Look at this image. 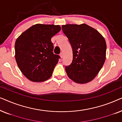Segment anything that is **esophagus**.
Returning <instances> with one entry per match:
<instances>
[{
	"label": "esophagus",
	"mask_w": 122,
	"mask_h": 122,
	"mask_svg": "<svg viewBox=\"0 0 122 122\" xmlns=\"http://www.w3.org/2000/svg\"><path fill=\"white\" fill-rule=\"evenodd\" d=\"M63 56H64V55H63V53H61V54H60V56H61V58H63Z\"/></svg>",
	"instance_id": "1"
}]
</instances>
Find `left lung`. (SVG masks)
<instances>
[{"label":"left lung","instance_id":"8db88e82","mask_svg":"<svg viewBox=\"0 0 122 122\" xmlns=\"http://www.w3.org/2000/svg\"><path fill=\"white\" fill-rule=\"evenodd\" d=\"M73 49V61L66 66L70 79L85 84L99 73L106 58L107 45L99 32L86 24H66L61 26Z\"/></svg>","mask_w":122,"mask_h":122}]
</instances>
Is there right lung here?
Masks as SVG:
<instances>
[{
    "label": "right lung",
    "instance_id": "1",
    "mask_svg": "<svg viewBox=\"0 0 122 122\" xmlns=\"http://www.w3.org/2000/svg\"><path fill=\"white\" fill-rule=\"evenodd\" d=\"M61 29L59 25L36 24L16 39V63L21 73L30 81L41 82L51 77L60 58L53 52L51 38Z\"/></svg>",
    "mask_w": 122,
    "mask_h": 122
}]
</instances>
